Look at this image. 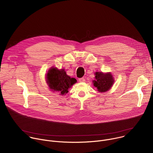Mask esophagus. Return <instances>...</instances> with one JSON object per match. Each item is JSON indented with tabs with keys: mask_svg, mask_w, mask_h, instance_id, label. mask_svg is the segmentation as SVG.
I'll use <instances>...</instances> for the list:
<instances>
[{
	"mask_svg": "<svg viewBox=\"0 0 153 153\" xmlns=\"http://www.w3.org/2000/svg\"><path fill=\"white\" fill-rule=\"evenodd\" d=\"M85 81V79L84 78H80L79 79V82H84Z\"/></svg>",
	"mask_w": 153,
	"mask_h": 153,
	"instance_id": "obj_1",
	"label": "esophagus"
}]
</instances>
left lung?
Returning a JSON list of instances; mask_svg holds the SVG:
<instances>
[{
  "instance_id": "obj_1",
  "label": "left lung",
  "mask_w": 153,
  "mask_h": 153,
  "mask_svg": "<svg viewBox=\"0 0 153 153\" xmlns=\"http://www.w3.org/2000/svg\"><path fill=\"white\" fill-rule=\"evenodd\" d=\"M94 75L95 80H93V83L99 93L106 92L111 88L114 79L110 72L97 71L94 73Z\"/></svg>"
}]
</instances>
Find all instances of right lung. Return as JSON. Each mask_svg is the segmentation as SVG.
Instances as JSON below:
<instances>
[{"label":"right lung","mask_w":153,"mask_h":153,"mask_svg":"<svg viewBox=\"0 0 153 153\" xmlns=\"http://www.w3.org/2000/svg\"><path fill=\"white\" fill-rule=\"evenodd\" d=\"M45 76L46 82L50 89L52 91L59 93L62 96L67 94L68 89L77 82L75 78H71L67 74L63 68L59 70L52 67Z\"/></svg>","instance_id":"obj_1"}]
</instances>
